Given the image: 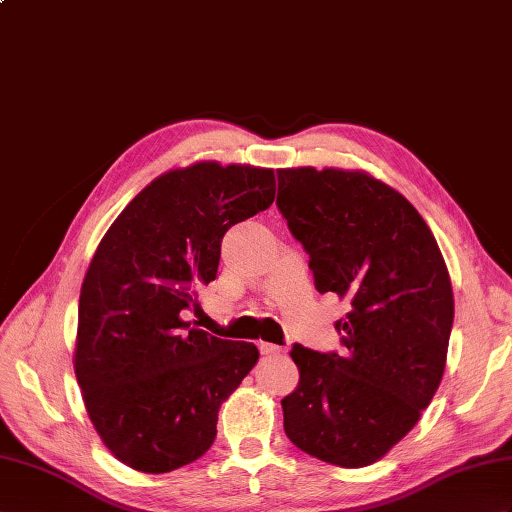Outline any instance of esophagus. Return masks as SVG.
Listing matches in <instances>:
<instances>
[{"label":"esophagus","mask_w":512,"mask_h":512,"mask_svg":"<svg viewBox=\"0 0 512 512\" xmlns=\"http://www.w3.org/2000/svg\"><path fill=\"white\" fill-rule=\"evenodd\" d=\"M258 350H260V354L273 356V354H280L282 347H280V345H273V343H267V341H260V343H258Z\"/></svg>","instance_id":"esophagus-1"}]
</instances>
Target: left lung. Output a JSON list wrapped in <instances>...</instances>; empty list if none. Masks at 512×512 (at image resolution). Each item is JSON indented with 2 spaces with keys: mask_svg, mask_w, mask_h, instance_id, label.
I'll list each match as a JSON object with an SVG mask.
<instances>
[{
  "mask_svg": "<svg viewBox=\"0 0 512 512\" xmlns=\"http://www.w3.org/2000/svg\"><path fill=\"white\" fill-rule=\"evenodd\" d=\"M278 208L319 293L350 304L343 354L293 345L284 432L339 467H367L415 428L439 389L454 323L450 271L428 223L363 169H278Z\"/></svg>",
  "mask_w": 512,
  "mask_h": 512,
  "instance_id": "8db88e82",
  "label": "left lung"
}]
</instances>
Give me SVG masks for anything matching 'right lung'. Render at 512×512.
Masks as SVG:
<instances>
[{"instance_id": "1", "label": "right lung", "mask_w": 512, "mask_h": 512, "mask_svg": "<svg viewBox=\"0 0 512 512\" xmlns=\"http://www.w3.org/2000/svg\"><path fill=\"white\" fill-rule=\"evenodd\" d=\"M273 197V169L199 160L149 182L99 241L80 291L73 369L99 439L123 465L167 473L213 445L219 406L258 350L193 328L182 313L217 278L223 234Z\"/></svg>"}]
</instances>
